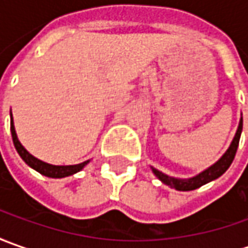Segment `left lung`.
<instances>
[{"instance_id":"8db88e82","label":"left lung","mask_w":248,"mask_h":248,"mask_svg":"<svg viewBox=\"0 0 248 248\" xmlns=\"http://www.w3.org/2000/svg\"><path fill=\"white\" fill-rule=\"evenodd\" d=\"M242 129H243V119L240 120L239 128L236 131V135H234L231 146L226 150V153H225L224 156L219 158L214 166L207 168L202 174L193 176L190 179H176V178H172V176H168L166 174H163V172H160L156 168H152V170H153L155 175L157 176L163 184L171 186V187H175L176 190H184V192L185 190H195L197 187H200V186L205 185V184L214 181L217 178H219L231 167L234 156H236L237 148H239V140H240V135H242Z\"/></svg>"}]
</instances>
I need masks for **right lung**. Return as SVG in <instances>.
Instances as JSON below:
<instances>
[{"label":"right lung","instance_id":"add662e5","mask_svg":"<svg viewBox=\"0 0 248 248\" xmlns=\"http://www.w3.org/2000/svg\"><path fill=\"white\" fill-rule=\"evenodd\" d=\"M11 134H12V140H14L15 148L17 150L19 156L24 160V163L45 176H49V178H63V176L73 175V174H76V172H78L80 170H82L84 166L88 163V161H84L81 164H76V166H52V164L44 163L41 160H38V158H35L34 156H31V155L22 146V143L19 142V139L16 137V131H15L12 114H11Z\"/></svg>","mask_w":248,"mask_h":248}]
</instances>
